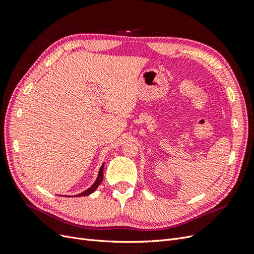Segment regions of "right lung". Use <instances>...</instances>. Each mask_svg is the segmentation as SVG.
Returning a JSON list of instances; mask_svg holds the SVG:
<instances>
[{"instance_id": "1", "label": "right lung", "mask_w": 254, "mask_h": 254, "mask_svg": "<svg viewBox=\"0 0 254 254\" xmlns=\"http://www.w3.org/2000/svg\"><path fill=\"white\" fill-rule=\"evenodd\" d=\"M104 164L105 163H103V165L101 166V168H99V172H98V175H97V178H96V180H95V182L92 184V186L88 189V190H83L82 193H80V194H77V195H74V196H76V197H80V196H88V195H90V194H92L93 193V191L98 188V186L99 184H101V182L103 181V178H104ZM66 197H68V196H66Z\"/></svg>"}]
</instances>
